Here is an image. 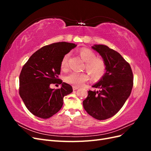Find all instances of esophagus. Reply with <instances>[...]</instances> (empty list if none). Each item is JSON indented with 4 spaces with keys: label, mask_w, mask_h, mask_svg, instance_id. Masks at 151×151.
Returning <instances> with one entry per match:
<instances>
[{
    "label": "esophagus",
    "mask_w": 151,
    "mask_h": 151,
    "mask_svg": "<svg viewBox=\"0 0 151 151\" xmlns=\"http://www.w3.org/2000/svg\"><path fill=\"white\" fill-rule=\"evenodd\" d=\"M72 88H73V90H76L77 89H79V87L76 86H72Z\"/></svg>",
    "instance_id": "1"
}]
</instances>
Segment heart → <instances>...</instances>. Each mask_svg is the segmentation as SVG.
<instances>
[{
	"label": "heart",
	"instance_id": "obj_1",
	"mask_svg": "<svg viewBox=\"0 0 151 151\" xmlns=\"http://www.w3.org/2000/svg\"><path fill=\"white\" fill-rule=\"evenodd\" d=\"M79 55L86 63V69L94 80H99L104 76L106 71V63L103 59L96 57V53L88 48L80 50ZM68 55H64L62 59L60 66L62 69H65L68 66ZM89 79V77L85 73L72 72L66 77V82L76 86L83 85Z\"/></svg>",
	"mask_w": 151,
	"mask_h": 151
}]
</instances>
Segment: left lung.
Wrapping results in <instances>:
<instances>
[{"mask_svg":"<svg viewBox=\"0 0 151 151\" xmlns=\"http://www.w3.org/2000/svg\"><path fill=\"white\" fill-rule=\"evenodd\" d=\"M92 48L103 57L106 72L92 86L99 90H89L83 106L89 115L103 120L119 111L129 97L134 84L133 73L129 63L115 50L103 45Z\"/></svg>","mask_w":151,"mask_h":151,"instance_id":"obj_1","label":"left lung"}]
</instances>
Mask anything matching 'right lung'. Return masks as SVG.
I'll return each instance as SVG.
<instances>
[{
  "label": "right lung",
  "instance_id": "add662e5",
  "mask_svg": "<svg viewBox=\"0 0 151 151\" xmlns=\"http://www.w3.org/2000/svg\"><path fill=\"white\" fill-rule=\"evenodd\" d=\"M77 46L74 43L58 42L41 48L23 65L19 75V92L28 110L34 115L48 118L62 107L63 97L71 93L72 86L59 79L62 58ZM52 83L62 84L54 90Z\"/></svg>",
  "mask_w": 151,
  "mask_h": 151
}]
</instances>
